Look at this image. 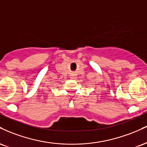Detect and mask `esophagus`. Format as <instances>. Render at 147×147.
<instances>
[{"instance_id":"obj_1","label":"esophagus","mask_w":147,"mask_h":147,"mask_svg":"<svg viewBox=\"0 0 147 147\" xmlns=\"http://www.w3.org/2000/svg\"><path fill=\"white\" fill-rule=\"evenodd\" d=\"M76 78H77V76H76L75 74L72 73V75H70V79H76Z\"/></svg>"}]
</instances>
